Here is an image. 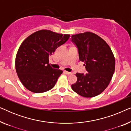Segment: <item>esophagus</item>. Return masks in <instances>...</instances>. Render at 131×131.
I'll return each instance as SVG.
<instances>
[{"mask_svg":"<svg viewBox=\"0 0 131 131\" xmlns=\"http://www.w3.org/2000/svg\"><path fill=\"white\" fill-rule=\"evenodd\" d=\"M64 73H66V74H67L68 75H70L72 74V73H70V72H69V71H64Z\"/></svg>","mask_w":131,"mask_h":131,"instance_id":"obj_1","label":"esophagus"}]
</instances>
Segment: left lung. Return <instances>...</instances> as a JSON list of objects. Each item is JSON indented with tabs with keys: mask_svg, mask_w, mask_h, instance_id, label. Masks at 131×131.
Instances as JSON below:
<instances>
[{
	"mask_svg": "<svg viewBox=\"0 0 131 131\" xmlns=\"http://www.w3.org/2000/svg\"><path fill=\"white\" fill-rule=\"evenodd\" d=\"M78 48L80 61L86 74L76 73L78 80L71 85L75 92L86 98L101 94L108 86L115 70V58L106 42L96 34L86 31L71 36Z\"/></svg>",
	"mask_w": 131,
	"mask_h": 131,
	"instance_id": "8db88e82",
	"label": "left lung"
}]
</instances>
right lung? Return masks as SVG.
Wrapping results in <instances>:
<instances>
[{"label": "right lung", "mask_w": 131, "mask_h": 131, "mask_svg": "<svg viewBox=\"0 0 131 131\" xmlns=\"http://www.w3.org/2000/svg\"><path fill=\"white\" fill-rule=\"evenodd\" d=\"M70 35L41 30L28 36L19 46L15 58V69L23 85L34 93L53 88L62 71L53 69L49 58Z\"/></svg>", "instance_id": "obj_1"}]
</instances>
